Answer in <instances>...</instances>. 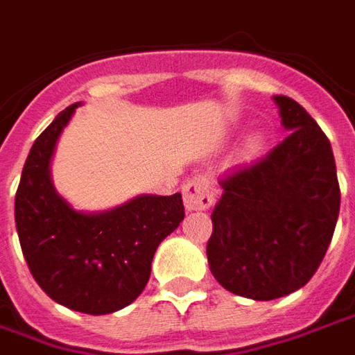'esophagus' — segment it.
Listing matches in <instances>:
<instances>
[{
	"mask_svg": "<svg viewBox=\"0 0 355 355\" xmlns=\"http://www.w3.org/2000/svg\"><path fill=\"white\" fill-rule=\"evenodd\" d=\"M182 193H184L186 211H201L215 203V188L211 184V180L203 175L188 180L182 188Z\"/></svg>",
	"mask_w": 355,
	"mask_h": 355,
	"instance_id": "esophagus-1",
	"label": "esophagus"
}]
</instances>
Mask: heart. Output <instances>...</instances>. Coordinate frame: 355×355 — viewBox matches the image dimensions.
I'll use <instances>...</instances> for the list:
<instances>
[{"label":"heart","mask_w":355,"mask_h":355,"mask_svg":"<svg viewBox=\"0 0 355 355\" xmlns=\"http://www.w3.org/2000/svg\"><path fill=\"white\" fill-rule=\"evenodd\" d=\"M262 146V139H261V135H253V137H249V140H247V144H245V152L249 155L251 154H257L259 150H261Z\"/></svg>","instance_id":"obj_1"}]
</instances>
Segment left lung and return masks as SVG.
I'll list each match as a JSON object with an SVG mask.
<instances>
[{"label": "left lung", "mask_w": 355, "mask_h": 355, "mask_svg": "<svg viewBox=\"0 0 355 355\" xmlns=\"http://www.w3.org/2000/svg\"><path fill=\"white\" fill-rule=\"evenodd\" d=\"M287 139L220 180L211 215V274L224 289L253 300L295 293L320 268L340 211L331 142L289 96H274Z\"/></svg>", "instance_id": "obj_1"}]
</instances>
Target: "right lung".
<instances>
[{
    "label": "right lung",
    "instance_id": "right-lung-1",
    "mask_svg": "<svg viewBox=\"0 0 355 355\" xmlns=\"http://www.w3.org/2000/svg\"><path fill=\"white\" fill-rule=\"evenodd\" d=\"M76 102L37 137L15 196L22 254L37 285L76 312L104 315L146 287L155 249L184 218L182 196L140 193L108 211H78L51 178L55 148Z\"/></svg>",
    "mask_w": 355,
    "mask_h": 355
}]
</instances>
